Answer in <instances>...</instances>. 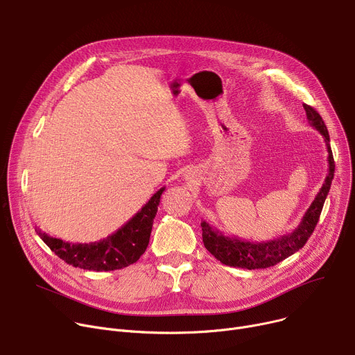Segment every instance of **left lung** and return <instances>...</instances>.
Instances as JSON below:
<instances>
[{
	"label": "left lung",
	"mask_w": 355,
	"mask_h": 355,
	"mask_svg": "<svg viewBox=\"0 0 355 355\" xmlns=\"http://www.w3.org/2000/svg\"><path fill=\"white\" fill-rule=\"evenodd\" d=\"M307 120L311 127H314L320 135L324 137L327 151H329V174L324 180L323 187L320 188L314 201L303 215L299 227L290 234L275 238L268 242H250L243 241L236 236H225L219 230L211 227L205 220L201 222L202 227V241L208 252L218 259L220 263L242 269H266L275 266L276 263L284 261L286 257L292 256L295 252L302 249L310 235L313 234L318 222L321 209L329 196L331 181L334 178V158L330 147V136L327 127L321 116L309 105H303Z\"/></svg>",
	"instance_id": "left-lung-1"
}]
</instances>
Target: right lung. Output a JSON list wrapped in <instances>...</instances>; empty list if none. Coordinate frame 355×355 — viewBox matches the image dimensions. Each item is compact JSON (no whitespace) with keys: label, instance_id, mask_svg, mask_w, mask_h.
Wrapping results in <instances>:
<instances>
[{"label":"right lung","instance_id":"obj_1","mask_svg":"<svg viewBox=\"0 0 355 355\" xmlns=\"http://www.w3.org/2000/svg\"><path fill=\"white\" fill-rule=\"evenodd\" d=\"M164 189L166 187L159 188L130 220H127L121 228L102 241L72 243L49 236L41 230H37V234L49 249L68 265L94 272L123 269L136 263L146 252L150 242L153 220Z\"/></svg>","mask_w":355,"mask_h":355}]
</instances>
